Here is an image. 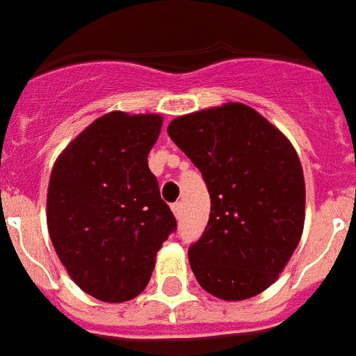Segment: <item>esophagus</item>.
Wrapping results in <instances>:
<instances>
[{
  "instance_id": "obj_1",
  "label": "esophagus",
  "mask_w": 356,
  "mask_h": 356,
  "mask_svg": "<svg viewBox=\"0 0 356 356\" xmlns=\"http://www.w3.org/2000/svg\"><path fill=\"white\" fill-rule=\"evenodd\" d=\"M170 209H172V213H175L176 218L181 217V202H175V204L170 206Z\"/></svg>"
}]
</instances>
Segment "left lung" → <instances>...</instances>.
I'll use <instances>...</instances> for the list:
<instances>
[{
  "mask_svg": "<svg viewBox=\"0 0 356 356\" xmlns=\"http://www.w3.org/2000/svg\"><path fill=\"white\" fill-rule=\"evenodd\" d=\"M167 132L211 198L206 229L189 246L196 281L220 300L257 296L277 280L303 232L305 181L294 147L241 102L176 118Z\"/></svg>",
  "mask_w": 356,
  "mask_h": 356,
  "instance_id": "obj_1",
  "label": "left lung"
}]
</instances>
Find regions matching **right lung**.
<instances>
[{
  "label": "right lung",
  "mask_w": 356,
  "mask_h": 356,
  "mask_svg": "<svg viewBox=\"0 0 356 356\" xmlns=\"http://www.w3.org/2000/svg\"><path fill=\"white\" fill-rule=\"evenodd\" d=\"M160 129L158 113H106L65 147L51 172V243L71 280L101 301L141 294L156 252L176 232L147 161Z\"/></svg>",
  "instance_id": "add662e5"
}]
</instances>
